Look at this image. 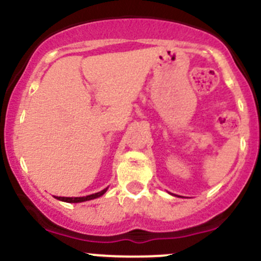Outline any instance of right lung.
<instances>
[{
  "mask_svg": "<svg viewBox=\"0 0 261 261\" xmlns=\"http://www.w3.org/2000/svg\"><path fill=\"white\" fill-rule=\"evenodd\" d=\"M107 189L108 188L103 189L101 192H97V193L90 194V196H86V197H55V198L63 202H68V203H79V202L90 201V199H94V198H97V197L103 196V194L107 192Z\"/></svg>",
  "mask_w": 261,
  "mask_h": 261,
  "instance_id": "right-lung-1",
  "label": "right lung"
}]
</instances>
